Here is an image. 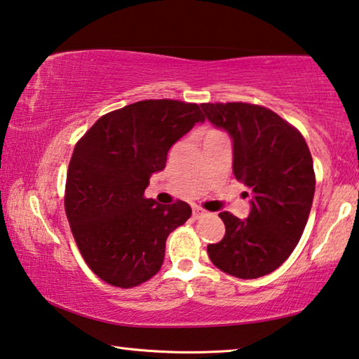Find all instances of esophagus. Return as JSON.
<instances>
[{
	"instance_id": "1",
	"label": "esophagus",
	"mask_w": 359,
	"mask_h": 359,
	"mask_svg": "<svg viewBox=\"0 0 359 359\" xmlns=\"http://www.w3.org/2000/svg\"><path fill=\"white\" fill-rule=\"evenodd\" d=\"M206 211L205 210H201L200 206H194V217L195 219H200V217H203V216H206Z\"/></svg>"
}]
</instances>
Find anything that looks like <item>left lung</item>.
<instances>
[{"label":"left lung","instance_id":"1","mask_svg":"<svg viewBox=\"0 0 359 359\" xmlns=\"http://www.w3.org/2000/svg\"><path fill=\"white\" fill-rule=\"evenodd\" d=\"M205 117L229 133L233 175L250 190L247 219L224 211L226 235L208 245L214 266L238 279L276 271L302 238L316 179L302 133L274 111L248 103H205Z\"/></svg>","mask_w":359,"mask_h":359}]
</instances>
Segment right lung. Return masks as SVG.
Here are the masks:
<instances>
[{
    "label": "right lung",
    "instance_id": "right-lung-1",
    "mask_svg": "<svg viewBox=\"0 0 359 359\" xmlns=\"http://www.w3.org/2000/svg\"><path fill=\"white\" fill-rule=\"evenodd\" d=\"M198 122L205 116L195 103L138 101L100 117L74 148L64 205L80 253L100 279L130 288L161 269L165 240L191 208L143 194L170 147Z\"/></svg>",
    "mask_w": 359,
    "mask_h": 359
}]
</instances>
